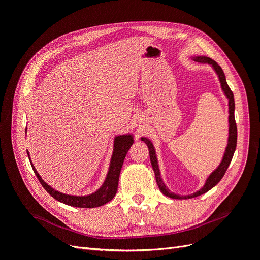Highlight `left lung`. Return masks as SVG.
I'll list each match as a JSON object with an SVG mask.
<instances>
[{
	"instance_id": "left-lung-1",
	"label": "left lung",
	"mask_w": 260,
	"mask_h": 260,
	"mask_svg": "<svg viewBox=\"0 0 260 260\" xmlns=\"http://www.w3.org/2000/svg\"><path fill=\"white\" fill-rule=\"evenodd\" d=\"M193 59L195 61L203 62V64L211 65L212 68H214V70L216 72V74L218 75L220 84H221V89H222V91L224 93V95L228 98V100H229V138H228V145L225 147V152L223 154V158H222L221 162H220L219 166L214 171L211 172L210 176L207 178L205 184H204V186L201 188V190H199L198 192H195L193 194L186 195V196L178 195V194L172 193L169 190V188L166 186V184L164 183V181H162L161 176H160V171H159V167H158V161H157V157H156V152H155L154 145L152 144V142L148 139L141 138V140H142L143 142H145V144L148 147L149 158H151L152 167H153V170L155 172L156 182H157V185H158V187H159L160 192L164 195L168 196V198L176 199V200H186V199L196 198V196H200V195H202L204 193L208 192L216 184H218L219 181L221 180L222 177L224 176L225 171H226L228 167H229V165H230V162L232 160V157H233V154H234V151H235V147H237V140H238L237 123H235V119H234V107H235V105H234V96H233V93H232L231 89L229 88V85H228V83H226L225 76H224V73H223L222 68L220 67L214 59H211V58L206 57V56H196V57H193Z\"/></svg>"
}]
</instances>
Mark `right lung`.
I'll return each mask as SVG.
<instances>
[{
  "label": "right lung",
  "instance_id": "obj_1",
  "mask_svg": "<svg viewBox=\"0 0 260 260\" xmlns=\"http://www.w3.org/2000/svg\"><path fill=\"white\" fill-rule=\"evenodd\" d=\"M27 133V129H26ZM133 144V137L132 135H122L118 136L114 140V152L111 159V165H109V169L107 172L106 179L104 183L99 188L96 192H94L90 195H84V196H76V195H68L60 193L56 190H54L48 183H45L38 174V171L34 167L32 162H31V167H32L36 176L38 177L40 183L45 188L46 192H48L52 198L57 200L60 203H64L66 205L73 206V207H80V208H94V207H100L104 204L112 201L114 196L117 193L118 188V181H119L120 176V170L122 167V164L124 160V157L127 155L129 148ZM28 157H29V152ZM30 159V158H29Z\"/></svg>",
  "mask_w": 260,
  "mask_h": 260
}]
</instances>
